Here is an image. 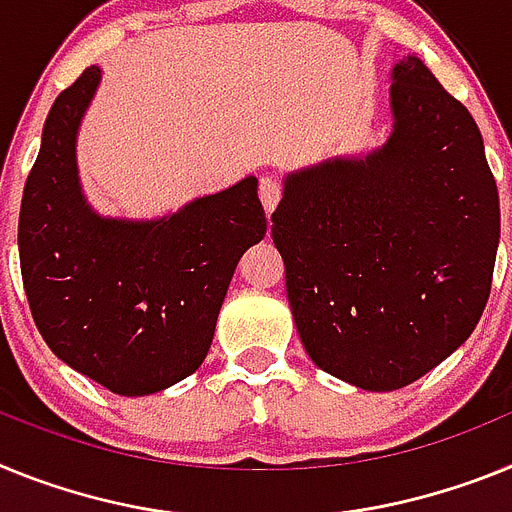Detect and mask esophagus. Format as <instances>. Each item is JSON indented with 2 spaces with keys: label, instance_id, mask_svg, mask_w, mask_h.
Segmentation results:
<instances>
[{
  "label": "esophagus",
  "instance_id": "obj_1",
  "mask_svg": "<svg viewBox=\"0 0 512 512\" xmlns=\"http://www.w3.org/2000/svg\"><path fill=\"white\" fill-rule=\"evenodd\" d=\"M283 195V182L278 180V177H270L265 175L260 180V201L262 206H265V211H273L275 206H278V201H281Z\"/></svg>",
  "mask_w": 512,
  "mask_h": 512
}]
</instances>
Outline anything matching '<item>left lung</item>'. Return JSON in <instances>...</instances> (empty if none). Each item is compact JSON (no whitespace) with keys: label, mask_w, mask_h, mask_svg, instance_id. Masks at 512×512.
<instances>
[{"label":"left lung","mask_w":512,"mask_h":512,"mask_svg":"<svg viewBox=\"0 0 512 512\" xmlns=\"http://www.w3.org/2000/svg\"><path fill=\"white\" fill-rule=\"evenodd\" d=\"M394 133L286 180L273 242L306 353L368 391L412 384L474 332L500 198L469 110L417 56L394 66Z\"/></svg>","instance_id":"left-lung-1"}]
</instances>
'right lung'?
<instances>
[{
  "instance_id": "1",
  "label": "right lung",
  "mask_w": 512,
  "mask_h": 512,
  "mask_svg": "<svg viewBox=\"0 0 512 512\" xmlns=\"http://www.w3.org/2000/svg\"><path fill=\"white\" fill-rule=\"evenodd\" d=\"M97 82L100 69H84L43 126L17 226L22 286L61 361L113 394L144 397L201 366L239 257L265 237L268 219L255 177L167 219H100L74 159Z\"/></svg>"
}]
</instances>
